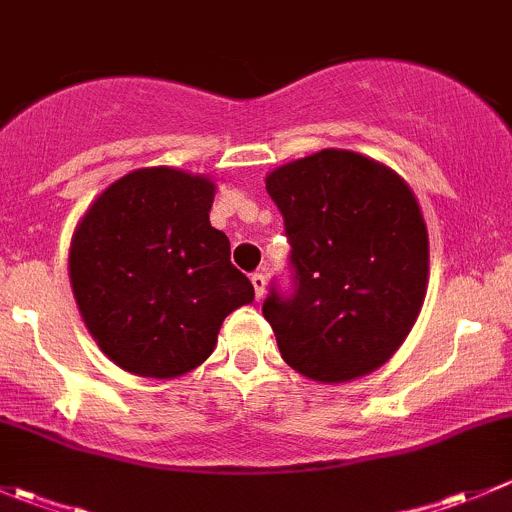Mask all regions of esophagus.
Masks as SVG:
<instances>
[{
    "label": "esophagus",
    "mask_w": 512,
    "mask_h": 512,
    "mask_svg": "<svg viewBox=\"0 0 512 512\" xmlns=\"http://www.w3.org/2000/svg\"><path fill=\"white\" fill-rule=\"evenodd\" d=\"M252 287H255V297L262 299V294H265V275L262 272H255V275L250 277Z\"/></svg>",
    "instance_id": "obj_1"
}]
</instances>
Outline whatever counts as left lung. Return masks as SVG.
Wrapping results in <instances>:
<instances>
[{
	"instance_id": "left-lung-1",
	"label": "left lung",
	"mask_w": 512,
	"mask_h": 512,
	"mask_svg": "<svg viewBox=\"0 0 512 512\" xmlns=\"http://www.w3.org/2000/svg\"><path fill=\"white\" fill-rule=\"evenodd\" d=\"M292 245V292L262 314L282 359L322 384L371 374L404 344L426 297L428 232L401 175L324 148L267 175Z\"/></svg>"
}]
</instances>
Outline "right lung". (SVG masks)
I'll use <instances>...</instances> for the list:
<instances>
[{
    "mask_svg": "<svg viewBox=\"0 0 512 512\" xmlns=\"http://www.w3.org/2000/svg\"><path fill=\"white\" fill-rule=\"evenodd\" d=\"M215 185L141 168L108 185L71 237L69 277L86 329L121 369L173 379L213 354L220 324L255 299L210 225Z\"/></svg>",
    "mask_w": 512,
    "mask_h": 512,
    "instance_id": "obj_1",
    "label": "right lung"
}]
</instances>
